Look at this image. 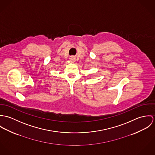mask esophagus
<instances>
[{
    "mask_svg": "<svg viewBox=\"0 0 155 155\" xmlns=\"http://www.w3.org/2000/svg\"><path fill=\"white\" fill-rule=\"evenodd\" d=\"M70 61H71V62H75V58H74V56H71V58H70Z\"/></svg>",
    "mask_w": 155,
    "mask_h": 155,
    "instance_id": "1",
    "label": "esophagus"
}]
</instances>
